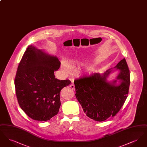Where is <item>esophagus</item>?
<instances>
[{"mask_svg": "<svg viewBox=\"0 0 147 147\" xmlns=\"http://www.w3.org/2000/svg\"><path fill=\"white\" fill-rule=\"evenodd\" d=\"M70 88L71 89L74 90V89H75V86H74V84H73V83H72V84H71L70 85Z\"/></svg>", "mask_w": 147, "mask_h": 147, "instance_id": "1", "label": "esophagus"}]
</instances>
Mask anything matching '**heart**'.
<instances>
[{"mask_svg":"<svg viewBox=\"0 0 147 147\" xmlns=\"http://www.w3.org/2000/svg\"><path fill=\"white\" fill-rule=\"evenodd\" d=\"M73 64H70V63L67 61H64L62 64V68L64 73L67 74H70L73 71ZM86 72L88 74H92L94 72V70L91 68H89L86 69Z\"/></svg>","mask_w":147,"mask_h":147,"instance_id":"1","label":"heart"}]
</instances>
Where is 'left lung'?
<instances>
[{
  "mask_svg": "<svg viewBox=\"0 0 147 147\" xmlns=\"http://www.w3.org/2000/svg\"><path fill=\"white\" fill-rule=\"evenodd\" d=\"M116 70L119 71L118 76L109 81L107 78ZM129 84V70L123 58L103 74L95 73L75 80L76 96L86 115L101 122L115 116L119 111L127 98Z\"/></svg>",
  "mask_w": 147,
  "mask_h": 147,
  "instance_id": "8db88e82",
  "label": "left lung"
}]
</instances>
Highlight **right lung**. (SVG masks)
Instances as JSON below:
<instances>
[{"label": "right lung", "mask_w": 147, "mask_h": 147, "mask_svg": "<svg viewBox=\"0 0 147 147\" xmlns=\"http://www.w3.org/2000/svg\"><path fill=\"white\" fill-rule=\"evenodd\" d=\"M60 64L56 56L32 45L25 52L16 71L15 86L19 104L31 119L46 121L58 113L61 90L70 84L69 80L55 78V71Z\"/></svg>", "instance_id": "add662e5"}]
</instances>
